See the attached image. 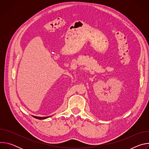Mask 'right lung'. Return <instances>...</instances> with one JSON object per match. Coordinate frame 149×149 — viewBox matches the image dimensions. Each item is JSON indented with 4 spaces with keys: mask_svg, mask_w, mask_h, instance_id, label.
<instances>
[{
    "mask_svg": "<svg viewBox=\"0 0 149 149\" xmlns=\"http://www.w3.org/2000/svg\"><path fill=\"white\" fill-rule=\"evenodd\" d=\"M34 118H37V119H39V120H44V119H45V118H47L48 117H49H49H36V116H33Z\"/></svg>",
    "mask_w": 149,
    "mask_h": 149,
    "instance_id": "add662e5",
    "label": "right lung"
}]
</instances>
